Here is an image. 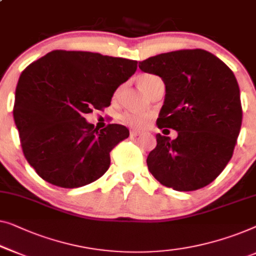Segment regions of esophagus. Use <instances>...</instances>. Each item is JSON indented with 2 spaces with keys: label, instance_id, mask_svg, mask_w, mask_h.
<instances>
[{
  "label": "esophagus",
  "instance_id": "obj_1",
  "mask_svg": "<svg viewBox=\"0 0 256 256\" xmlns=\"http://www.w3.org/2000/svg\"><path fill=\"white\" fill-rule=\"evenodd\" d=\"M140 132H137V130H130V137H137L140 136Z\"/></svg>",
  "mask_w": 256,
  "mask_h": 256
}]
</instances>
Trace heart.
Segmentation results:
<instances>
[{
  "label": "heart",
  "instance_id": "1",
  "mask_svg": "<svg viewBox=\"0 0 256 256\" xmlns=\"http://www.w3.org/2000/svg\"><path fill=\"white\" fill-rule=\"evenodd\" d=\"M160 80H162L159 78L158 76L152 75V74H142V75H140L138 77H137V84H138V86L142 88V90L146 92V94H148V92H149L151 88H154V85L156 83L160 82ZM149 119H150L149 114L134 113V112L124 113L120 116V121L122 122V124H124L126 126H128V127L134 128V129L144 128L148 124V122H149Z\"/></svg>",
  "mask_w": 256,
  "mask_h": 256
}]
</instances>
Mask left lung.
<instances>
[{
	"label": "left lung",
	"mask_w": 256,
	"mask_h": 256,
	"mask_svg": "<svg viewBox=\"0 0 256 256\" xmlns=\"http://www.w3.org/2000/svg\"><path fill=\"white\" fill-rule=\"evenodd\" d=\"M138 66L165 84L158 128L178 132L174 140L156 135L157 146L146 159L150 173L162 186L180 192L212 182L231 159L242 127L234 74L204 50L162 53Z\"/></svg>",
	"instance_id": "1"
}]
</instances>
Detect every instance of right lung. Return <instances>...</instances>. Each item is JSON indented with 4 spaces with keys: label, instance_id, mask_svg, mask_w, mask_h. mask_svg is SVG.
Masks as SVG:
<instances>
[{
    "label": "right lung",
    "instance_id": "right-lung-1",
    "mask_svg": "<svg viewBox=\"0 0 256 256\" xmlns=\"http://www.w3.org/2000/svg\"><path fill=\"white\" fill-rule=\"evenodd\" d=\"M137 69V61L91 52L53 50L22 72L14 120L28 164L54 186L94 182L110 168V152L127 138L124 126L98 132L85 120L110 105L114 92Z\"/></svg>",
    "mask_w": 256,
    "mask_h": 256
}]
</instances>
